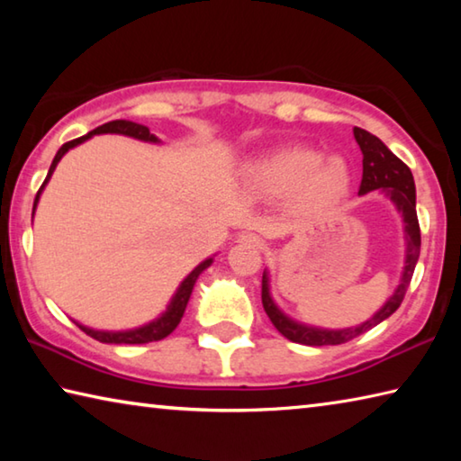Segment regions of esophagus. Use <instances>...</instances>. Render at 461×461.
<instances>
[{
	"mask_svg": "<svg viewBox=\"0 0 461 461\" xmlns=\"http://www.w3.org/2000/svg\"><path fill=\"white\" fill-rule=\"evenodd\" d=\"M241 241H246V244H252V246H262V240L256 236V233H246V236H241Z\"/></svg>",
	"mask_w": 461,
	"mask_h": 461,
	"instance_id": "34e87169",
	"label": "esophagus"
}]
</instances>
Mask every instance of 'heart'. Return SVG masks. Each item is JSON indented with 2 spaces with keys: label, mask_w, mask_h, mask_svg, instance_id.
I'll list each match as a JSON object with an SVG mask.
<instances>
[{
  "label": "heart",
  "mask_w": 461,
  "mask_h": 461,
  "mask_svg": "<svg viewBox=\"0 0 461 461\" xmlns=\"http://www.w3.org/2000/svg\"><path fill=\"white\" fill-rule=\"evenodd\" d=\"M254 183L268 194H294L303 205H330L348 191L349 173L339 158L309 148H283L252 167Z\"/></svg>",
  "instance_id": "obj_1"
}]
</instances>
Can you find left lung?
I'll return each instance as SVG.
<instances>
[{"mask_svg": "<svg viewBox=\"0 0 461 461\" xmlns=\"http://www.w3.org/2000/svg\"><path fill=\"white\" fill-rule=\"evenodd\" d=\"M354 138L364 154L360 194H366L376 189L384 191L390 197V201L396 205V209L402 213L404 236H407V256H404L401 285L396 286L393 296L384 303V307H382L376 315L370 317L366 323L348 327V330H319V327L293 321L291 317H286L283 311L275 305V301H272L270 296V288H268V275L264 272L262 276L264 311H267V315L270 317L272 325H275L286 339H291L294 343H303V346H338V343H346L349 339H354L357 335H362L368 330H372V327H376L378 323L384 321V319H388L396 309L401 307L419 260L420 230H419L417 205H415V199H417L415 181H412L411 168L404 165L399 156L390 152L380 138L370 134V131H366L362 128H354Z\"/></svg>", "mask_w": 461, "mask_h": 461, "instance_id": "8db88e82", "label": "left lung"}]
</instances>
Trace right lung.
I'll return each instance as SVG.
<instances>
[{"mask_svg":"<svg viewBox=\"0 0 461 461\" xmlns=\"http://www.w3.org/2000/svg\"><path fill=\"white\" fill-rule=\"evenodd\" d=\"M95 134H123V136H130V138H136V140H142V142H160L158 138H156L154 134H150V130H148L146 126H142V123H136V122H128V120H113V122H107L104 123V126H99L95 130H91L89 134H85L81 138L77 140H71V142L62 144L59 148L57 156H54L52 165L49 168V175H46L44 183L41 189H38L36 193V199H34V207H32V217H34V212H36V205H38V199H41V193L44 189V185L49 183V178L52 176L54 168H57L59 160L65 156L71 148L83 144L85 140H89L91 136ZM213 258H207L203 260L197 268H194L189 276H186L181 286H178V291L175 293L173 301H170V305L167 307L165 313H162L158 319H154V321L146 323L142 327H138V330H128V331H99V330H91V327H85L81 323H77L81 327V330L91 335L93 339H97L101 343H148V341H158V339H165L167 335L173 333L176 330V325L181 323L183 319V313L186 309V303H189L191 299V293H193V286L194 283H197V278L203 270H205L207 267H212Z\"/></svg>","mask_w":461,"mask_h":461,"instance_id":"add662e5","label":"right lung"}]
</instances>
